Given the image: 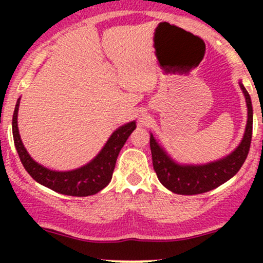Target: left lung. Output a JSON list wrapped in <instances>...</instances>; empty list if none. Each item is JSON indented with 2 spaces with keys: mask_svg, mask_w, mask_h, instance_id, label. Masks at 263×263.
Returning <instances> with one entry per match:
<instances>
[{
  "mask_svg": "<svg viewBox=\"0 0 263 263\" xmlns=\"http://www.w3.org/2000/svg\"><path fill=\"white\" fill-rule=\"evenodd\" d=\"M238 84L246 100L247 122L242 140L228 156L204 164H183L172 158L151 134L149 146L153 168L159 182L168 190L182 195L203 194L228 182L242 167L251 144L253 111L249 92L241 81Z\"/></svg>",
  "mask_w": 263,
  "mask_h": 263,
  "instance_id": "1",
  "label": "left lung"
}]
</instances>
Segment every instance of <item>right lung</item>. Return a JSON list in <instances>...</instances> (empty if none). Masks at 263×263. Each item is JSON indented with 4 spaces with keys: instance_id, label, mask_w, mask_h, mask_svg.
Listing matches in <instances>:
<instances>
[{
    "instance_id": "1",
    "label": "right lung",
    "mask_w": 263,
    "mask_h": 263,
    "mask_svg": "<svg viewBox=\"0 0 263 263\" xmlns=\"http://www.w3.org/2000/svg\"><path fill=\"white\" fill-rule=\"evenodd\" d=\"M20 101L21 98L17 100L16 107H14L13 119H12V134H13L14 146H16L21 162L35 182L59 194L71 195V197L93 195L110 183L117 156L129 135L136 128V121L120 126L116 131H114L95 158L84 164L83 167L73 171H53L35 162L27 152L25 144L21 140L17 123Z\"/></svg>"
}]
</instances>
